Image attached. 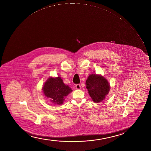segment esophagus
<instances>
[{
    "mask_svg": "<svg viewBox=\"0 0 151 151\" xmlns=\"http://www.w3.org/2000/svg\"><path fill=\"white\" fill-rule=\"evenodd\" d=\"M76 89H78V90H80L81 89V85L80 84H77V85L76 86Z\"/></svg>",
    "mask_w": 151,
    "mask_h": 151,
    "instance_id": "1",
    "label": "esophagus"
}]
</instances>
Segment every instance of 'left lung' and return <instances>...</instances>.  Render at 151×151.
I'll return each instance as SVG.
<instances>
[{"instance_id":"1","label":"left lung","mask_w":151,"mask_h":151,"mask_svg":"<svg viewBox=\"0 0 151 151\" xmlns=\"http://www.w3.org/2000/svg\"><path fill=\"white\" fill-rule=\"evenodd\" d=\"M86 85L89 95L95 103L104 100L110 88L107 80L104 76L96 74L89 75Z\"/></svg>"}]
</instances>
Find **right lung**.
<instances>
[{
	"instance_id": "right-lung-1",
	"label": "right lung",
	"mask_w": 151,
	"mask_h": 151,
	"mask_svg": "<svg viewBox=\"0 0 151 151\" xmlns=\"http://www.w3.org/2000/svg\"><path fill=\"white\" fill-rule=\"evenodd\" d=\"M42 90L44 94L51 102L60 105L63 104L65 97L73 91L68 85L63 83L60 76L48 78Z\"/></svg>"
}]
</instances>
